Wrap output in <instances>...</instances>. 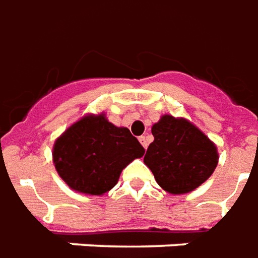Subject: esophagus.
I'll return each mask as SVG.
<instances>
[{
    "label": "esophagus",
    "mask_w": 258,
    "mask_h": 258,
    "mask_svg": "<svg viewBox=\"0 0 258 258\" xmlns=\"http://www.w3.org/2000/svg\"><path fill=\"white\" fill-rule=\"evenodd\" d=\"M139 142L142 143V146H143L144 149H147V138H146V136H142V138H139Z\"/></svg>",
    "instance_id": "esophagus-1"
}]
</instances>
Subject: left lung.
<instances>
[{
	"instance_id": "1",
	"label": "left lung",
	"mask_w": 258,
	"mask_h": 258,
	"mask_svg": "<svg viewBox=\"0 0 258 258\" xmlns=\"http://www.w3.org/2000/svg\"><path fill=\"white\" fill-rule=\"evenodd\" d=\"M151 133L154 142L146 151L144 164L171 195L193 191L218 165L215 143L190 120L165 114L153 125Z\"/></svg>"
}]
</instances>
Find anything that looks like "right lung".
<instances>
[{"label": "right lung", "mask_w": 258, "mask_h": 258, "mask_svg": "<svg viewBox=\"0 0 258 258\" xmlns=\"http://www.w3.org/2000/svg\"><path fill=\"white\" fill-rule=\"evenodd\" d=\"M143 154V146L129 129L111 123L104 112L82 116L52 146V162L62 180L90 196L111 190L120 172Z\"/></svg>", "instance_id": "right-lung-1"}]
</instances>
